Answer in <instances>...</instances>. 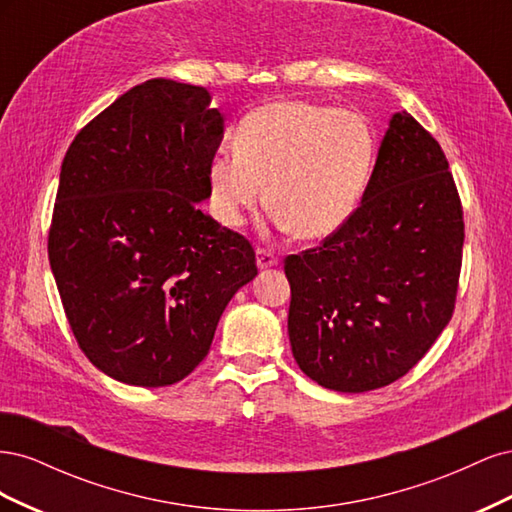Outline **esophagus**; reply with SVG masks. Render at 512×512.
I'll use <instances>...</instances> for the list:
<instances>
[{"label": "esophagus", "instance_id": "esophagus-1", "mask_svg": "<svg viewBox=\"0 0 512 512\" xmlns=\"http://www.w3.org/2000/svg\"><path fill=\"white\" fill-rule=\"evenodd\" d=\"M256 265H258V269L277 267V256L269 250H262V247H258V250H256Z\"/></svg>", "mask_w": 512, "mask_h": 512}]
</instances>
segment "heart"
<instances>
[{
  "mask_svg": "<svg viewBox=\"0 0 512 512\" xmlns=\"http://www.w3.org/2000/svg\"><path fill=\"white\" fill-rule=\"evenodd\" d=\"M374 158L365 117L307 100H277L247 113L235 149L209 162V207L226 228L265 200L299 241H322L359 205Z\"/></svg>",
  "mask_w": 512,
  "mask_h": 512,
  "instance_id": "obj_1",
  "label": "heart"
}]
</instances>
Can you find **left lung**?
I'll use <instances>...</instances> for the list:
<instances>
[{
  "instance_id": "8db88e82",
  "label": "left lung",
  "mask_w": 512,
  "mask_h": 512,
  "mask_svg": "<svg viewBox=\"0 0 512 512\" xmlns=\"http://www.w3.org/2000/svg\"><path fill=\"white\" fill-rule=\"evenodd\" d=\"M463 209L448 160L410 113L389 121L361 205L316 250L284 262L294 361L324 389L406 376L453 316Z\"/></svg>"
}]
</instances>
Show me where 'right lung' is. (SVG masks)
I'll use <instances>...</instances> for the list:
<instances>
[{
    "instance_id": "1",
    "label": "right lung",
    "mask_w": 512,
    "mask_h": 512,
    "mask_svg": "<svg viewBox=\"0 0 512 512\" xmlns=\"http://www.w3.org/2000/svg\"><path fill=\"white\" fill-rule=\"evenodd\" d=\"M205 87L151 79L76 134L61 162L49 260L87 359L168 386L205 359L254 247L205 215L224 115Z\"/></svg>"
}]
</instances>
